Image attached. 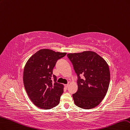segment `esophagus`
I'll return each mask as SVG.
<instances>
[{
    "instance_id": "1",
    "label": "esophagus",
    "mask_w": 130,
    "mask_h": 130,
    "mask_svg": "<svg viewBox=\"0 0 130 130\" xmlns=\"http://www.w3.org/2000/svg\"><path fill=\"white\" fill-rule=\"evenodd\" d=\"M64 86H65V87L66 88H68V86H69V84H65Z\"/></svg>"
}]
</instances>
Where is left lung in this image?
<instances>
[{"mask_svg":"<svg viewBox=\"0 0 130 130\" xmlns=\"http://www.w3.org/2000/svg\"><path fill=\"white\" fill-rule=\"evenodd\" d=\"M78 77V90L72 94L76 105L93 108L100 103L109 86V67L102 57L93 51L68 54ZM83 75L82 79L80 76Z\"/></svg>","mask_w":130,"mask_h":130,"instance_id":"1","label":"left lung"}]
</instances>
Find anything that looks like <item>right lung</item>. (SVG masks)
<instances>
[{
	"mask_svg": "<svg viewBox=\"0 0 130 130\" xmlns=\"http://www.w3.org/2000/svg\"><path fill=\"white\" fill-rule=\"evenodd\" d=\"M66 54L41 49L27 61L23 73L24 85L29 98L37 107L48 110L59 104L64 85L57 82L53 69L58 60Z\"/></svg>",
	"mask_w": 130,
	"mask_h": 130,
	"instance_id": "1",
	"label": "right lung"
}]
</instances>
